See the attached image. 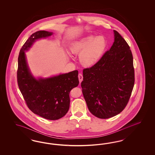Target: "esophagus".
Segmentation results:
<instances>
[{
    "mask_svg": "<svg viewBox=\"0 0 155 155\" xmlns=\"http://www.w3.org/2000/svg\"><path fill=\"white\" fill-rule=\"evenodd\" d=\"M78 79H79V81H80V83H81L82 81V80H83V75L82 74H81L80 73L79 74H78Z\"/></svg>",
    "mask_w": 155,
    "mask_h": 155,
    "instance_id": "obj_1",
    "label": "esophagus"
}]
</instances>
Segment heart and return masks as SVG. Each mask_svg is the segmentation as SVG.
Here are the masks:
<instances>
[{"label":"heart","instance_id":"heart-1","mask_svg":"<svg viewBox=\"0 0 155 155\" xmlns=\"http://www.w3.org/2000/svg\"><path fill=\"white\" fill-rule=\"evenodd\" d=\"M106 40L102 36L94 38L89 36L73 42L70 48L71 53L80 54V61L82 65L90 67L100 60L106 48Z\"/></svg>","mask_w":155,"mask_h":155}]
</instances>
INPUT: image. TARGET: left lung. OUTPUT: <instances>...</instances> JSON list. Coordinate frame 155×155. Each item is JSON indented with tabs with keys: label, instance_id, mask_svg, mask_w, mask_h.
<instances>
[{
	"label": "left lung",
	"instance_id": "8db88e82",
	"mask_svg": "<svg viewBox=\"0 0 155 155\" xmlns=\"http://www.w3.org/2000/svg\"><path fill=\"white\" fill-rule=\"evenodd\" d=\"M114 42L97 63L83 70L81 87L90 112L108 119L125 108L135 83L131 51L126 40L114 30Z\"/></svg>",
	"mask_w": 155,
	"mask_h": 155
}]
</instances>
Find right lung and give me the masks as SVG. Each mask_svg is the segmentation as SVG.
I'll return each instance as SVG.
<instances>
[{
	"instance_id": "right-lung-1",
	"label": "right lung",
	"mask_w": 155,
	"mask_h": 155,
	"mask_svg": "<svg viewBox=\"0 0 155 155\" xmlns=\"http://www.w3.org/2000/svg\"><path fill=\"white\" fill-rule=\"evenodd\" d=\"M52 35V32L45 31H37L24 44L18 57L17 81L24 99L32 112L47 119L57 120L69 110L70 91L79 84L78 71L36 80L28 69L24 52L36 40Z\"/></svg>"
}]
</instances>
